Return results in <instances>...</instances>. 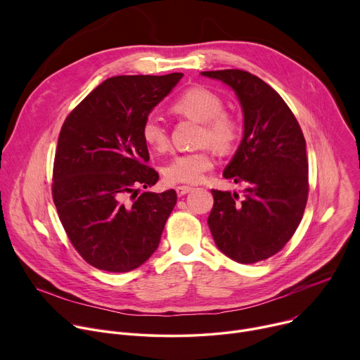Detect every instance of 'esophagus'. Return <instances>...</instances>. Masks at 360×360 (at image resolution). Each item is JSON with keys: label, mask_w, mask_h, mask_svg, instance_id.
<instances>
[{"label": "esophagus", "mask_w": 360, "mask_h": 360, "mask_svg": "<svg viewBox=\"0 0 360 360\" xmlns=\"http://www.w3.org/2000/svg\"><path fill=\"white\" fill-rule=\"evenodd\" d=\"M175 191H176V195H178V196H184V195H186L188 192H191L192 188H191V186H186V185H182V186H176Z\"/></svg>", "instance_id": "obj_1"}]
</instances>
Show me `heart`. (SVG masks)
I'll list each match as a JSON object with an SVG mask.
<instances>
[{
	"label": "heart",
	"instance_id": "b5f03b06",
	"mask_svg": "<svg viewBox=\"0 0 360 360\" xmlns=\"http://www.w3.org/2000/svg\"><path fill=\"white\" fill-rule=\"evenodd\" d=\"M224 99L214 91L193 85L182 91L172 102L171 112L178 118L200 122L196 142L199 149L179 153L164 167L165 181L169 184H199L205 174L214 168V146L221 153L231 152L242 134L239 118L224 110ZM143 141L155 150L165 152L169 145L167 127L157 117H149L142 125Z\"/></svg>",
	"mask_w": 360,
	"mask_h": 360
}]
</instances>
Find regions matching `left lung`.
I'll use <instances>...</instances> for the list:
<instances>
[{
  "mask_svg": "<svg viewBox=\"0 0 360 360\" xmlns=\"http://www.w3.org/2000/svg\"><path fill=\"white\" fill-rule=\"evenodd\" d=\"M236 92L245 118L243 139L224 178L246 184L236 192L212 189L208 218L217 246L239 264H255L278 253L299 226L309 193L306 142L282 96L242 70L205 71Z\"/></svg>",
  "mask_w": 360,
  "mask_h": 360,
  "instance_id": "1",
  "label": "left lung"
}]
</instances>
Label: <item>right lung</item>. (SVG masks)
<instances>
[{"mask_svg": "<svg viewBox=\"0 0 360 360\" xmlns=\"http://www.w3.org/2000/svg\"><path fill=\"white\" fill-rule=\"evenodd\" d=\"M182 77L174 72L108 78L63 124L53 199L70 242L96 269L134 271L160 245L176 192L139 193V188L160 179L148 167L142 125Z\"/></svg>", "mask_w": 360, "mask_h": 360, "instance_id": "add662e5", "label": "right lung"}]
</instances>
